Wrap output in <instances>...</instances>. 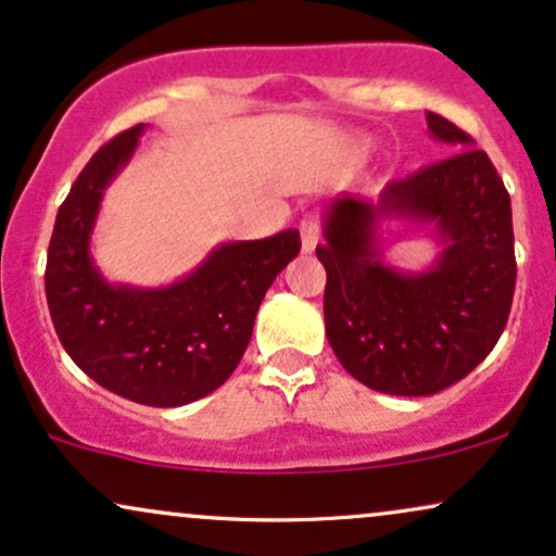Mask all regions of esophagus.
Returning a JSON list of instances; mask_svg holds the SVG:
<instances>
[{"label":"esophagus","mask_w":556,"mask_h":556,"mask_svg":"<svg viewBox=\"0 0 556 556\" xmlns=\"http://www.w3.org/2000/svg\"><path fill=\"white\" fill-rule=\"evenodd\" d=\"M318 238H321V225H318L316 216H308V219L300 222V242H303V253H314L318 245Z\"/></svg>","instance_id":"34e87169"}]
</instances>
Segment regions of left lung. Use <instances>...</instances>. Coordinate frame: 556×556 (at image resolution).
I'll use <instances>...</instances> for the list:
<instances>
[{
	"mask_svg": "<svg viewBox=\"0 0 556 556\" xmlns=\"http://www.w3.org/2000/svg\"><path fill=\"white\" fill-rule=\"evenodd\" d=\"M429 132L455 154L379 198L337 195L324 212V321L334 355L361 384L424 397L460 381L494 350L513 308L515 235L509 193L486 151L429 112ZM416 220L443 251L424 273L383 264L380 225Z\"/></svg>",
	"mask_w": 556,
	"mask_h": 556,
	"instance_id": "1",
	"label": "left lung"
}]
</instances>
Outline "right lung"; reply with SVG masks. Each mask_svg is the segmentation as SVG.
I'll list each match as a JSON object with an SVG mask.
<instances>
[{"label":"right lung","instance_id":"obj_1","mask_svg":"<svg viewBox=\"0 0 556 556\" xmlns=\"http://www.w3.org/2000/svg\"><path fill=\"white\" fill-rule=\"evenodd\" d=\"M143 130L119 132L83 167L56 212L43 285L56 337L83 374L140 405L177 407L212 394L238 368L261 300L300 253V232L222 242L167 287L106 282L91 256L93 225Z\"/></svg>","mask_w":556,"mask_h":556}]
</instances>
